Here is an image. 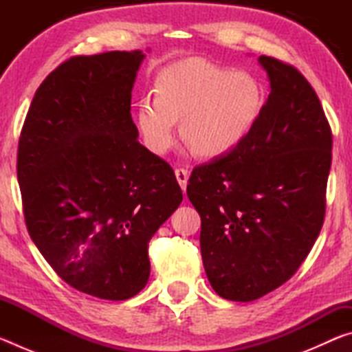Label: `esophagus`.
Masks as SVG:
<instances>
[{
  "mask_svg": "<svg viewBox=\"0 0 352 352\" xmlns=\"http://www.w3.org/2000/svg\"><path fill=\"white\" fill-rule=\"evenodd\" d=\"M175 177H177L178 184H180V188H182L183 190H186L188 178H189V170L184 169V168H177V169H175Z\"/></svg>",
  "mask_w": 352,
  "mask_h": 352,
  "instance_id": "1",
  "label": "esophagus"
}]
</instances>
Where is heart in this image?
<instances>
[{
  "label": "heart",
  "mask_w": 352,
  "mask_h": 352,
  "mask_svg": "<svg viewBox=\"0 0 352 352\" xmlns=\"http://www.w3.org/2000/svg\"><path fill=\"white\" fill-rule=\"evenodd\" d=\"M157 98L136 107V127L153 153L168 152L182 136L201 158L228 155L247 138L264 105L261 83L245 71H231L201 57L172 63L158 77Z\"/></svg>",
  "instance_id": "heart-1"
}]
</instances>
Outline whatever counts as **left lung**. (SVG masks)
I'll return each instance as SVG.
<instances>
[{"label":"left lung","instance_id":"8db88e82","mask_svg":"<svg viewBox=\"0 0 352 352\" xmlns=\"http://www.w3.org/2000/svg\"><path fill=\"white\" fill-rule=\"evenodd\" d=\"M270 94L239 146L189 177L200 250L219 296L253 301L295 275L321 231L332 162L323 107L300 71L261 56Z\"/></svg>","mask_w":352,"mask_h":352}]
</instances>
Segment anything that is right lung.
<instances>
[{
  "label": "right lung",
  "mask_w": 352,
  "mask_h": 352,
  "mask_svg": "<svg viewBox=\"0 0 352 352\" xmlns=\"http://www.w3.org/2000/svg\"><path fill=\"white\" fill-rule=\"evenodd\" d=\"M141 51L77 56L41 82L19 141L29 236L71 287L122 301L151 275L148 241L183 200L130 115Z\"/></svg>",
  "instance_id": "right-lung-1"
}]
</instances>
